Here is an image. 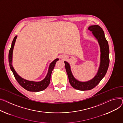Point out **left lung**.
Here are the masks:
<instances>
[{"label": "left lung", "mask_w": 123, "mask_h": 123, "mask_svg": "<svg viewBox=\"0 0 123 123\" xmlns=\"http://www.w3.org/2000/svg\"><path fill=\"white\" fill-rule=\"evenodd\" d=\"M97 39L101 49V62L98 73L92 80L87 82H80L74 78L71 73L70 66L68 62H64L65 68L68 77L69 83L73 88L81 91L89 90L94 88L105 76L110 62L109 48L107 40L105 38L104 31L98 25H93L88 28Z\"/></svg>", "instance_id": "obj_1"}]
</instances>
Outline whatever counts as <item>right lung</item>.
Wrapping results in <instances>:
<instances>
[{
    "mask_svg": "<svg viewBox=\"0 0 123 123\" xmlns=\"http://www.w3.org/2000/svg\"><path fill=\"white\" fill-rule=\"evenodd\" d=\"M17 38V36H16L14 38L13 40L12 43L11 47L9 50V55H8V60L9 66L11 70H12V73L14 74V77H15L16 80L18 82V83L25 89L29 91H32V92H39L41 91L44 90L45 89L49 84L50 79V75H51L52 71L54 68L55 64L57 61H59V59H56L54 60L50 64L49 67V70L48 74L45 77V78L40 82H34L31 81H28L21 77L18 74L16 73L15 70H14L13 66H12V53L14 44L16 39Z\"/></svg>",
    "mask_w": 123,
    "mask_h": 123,
    "instance_id": "1",
    "label": "right lung"
}]
</instances>
